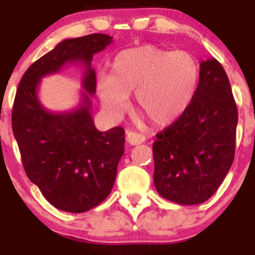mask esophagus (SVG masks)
Returning <instances> with one entry per match:
<instances>
[{
  "label": "esophagus",
  "mask_w": 255,
  "mask_h": 255,
  "mask_svg": "<svg viewBox=\"0 0 255 255\" xmlns=\"http://www.w3.org/2000/svg\"><path fill=\"white\" fill-rule=\"evenodd\" d=\"M144 140H145L144 135L139 134V132L131 131V130L126 132V141L129 144H131V145H138V144L143 143Z\"/></svg>",
  "instance_id": "obj_1"
}]
</instances>
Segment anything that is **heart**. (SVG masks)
Masks as SVG:
<instances>
[{
  "label": "heart",
  "mask_w": 255,
  "mask_h": 255,
  "mask_svg": "<svg viewBox=\"0 0 255 255\" xmlns=\"http://www.w3.org/2000/svg\"><path fill=\"white\" fill-rule=\"evenodd\" d=\"M198 65L184 51L155 46L125 49L115 56L111 75L98 79L101 103L112 115L123 114L134 93L135 108L155 126L176 121L190 103L198 83Z\"/></svg>",
  "instance_id": "obj_1"
}]
</instances>
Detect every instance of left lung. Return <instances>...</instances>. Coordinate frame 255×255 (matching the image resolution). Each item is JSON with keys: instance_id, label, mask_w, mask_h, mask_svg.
Returning a JSON list of instances; mask_svg holds the SVG:
<instances>
[{"instance_id": "left-lung-1", "label": "left lung", "mask_w": 255, "mask_h": 255, "mask_svg": "<svg viewBox=\"0 0 255 255\" xmlns=\"http://www.w3.org/2000/svg\"><path fill=\"white\" fill-rule=\"evenodd\" d=\"M238 108L222 65L202 61L199 84L188 108L155 135L154 185L182 204L208 200L226 177L235 155Z\"/></svg>"}]
</instances>
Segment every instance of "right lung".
<instances>
[{
  "label": "right lung",
  "instance_id": "add662e5",
  "mask_svg": "<svg viewBox=\"0 0 255 255\" xmlns=\"http://www.w3.org/2000/svg\"><path fill=\"white\" fill-rule=\"evenodd\" d=\"M111 42L107 34L62 40L30 65L13 101L12 132L26 176L52 206L70 213L89 211L108 197L124 154L125 130L98 131L91 114L96 93L92 58ZM74 62L86 65L82 103L64 114L47 112L37 100L40 79Z\"/></svg>",
  "mask_w": 255,
  "mask_h": 255
}]
</instances>
